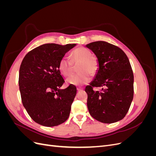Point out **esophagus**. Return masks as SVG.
<instances>
[{
	"mask_svg": "<svg viewBox=\"0 0 156 156\" xmlns=\"http://www.w3.org/2000/svg\"><path fill=\"white\" fill-rule=\"evenodd\" d=\"M83 88H81V87H77V90L78 91H82V90H83Z\"/></svg>",
	"mask_w": 156,
	"mask_h": 156,
	"instance_id": "1",
	"label": "esophagus"
}]
</instances>
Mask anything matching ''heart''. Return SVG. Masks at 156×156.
I'll return each instance as SVG.
<instances>
[{
    "mask_svg": "<svg viewBox=\"0 0 156 156\" xmlns=\"http://www.w3.org/2000/svg\"><path fill=\"white\" fill-rule=\"evenodd\" d=\"M69 58L62 57L59 61L58 69L64 76L69 77L73 73L74 66H77V74L67 79V83L74 86L87 84L92 76H95L99 69V62L88 49L80 47L71 52Z\"/></svg>",
    "mask_w": 156,
    "mask_h": 156,
    "instance_id": "heart-1",
    "label": "heart"
}]
</instances>
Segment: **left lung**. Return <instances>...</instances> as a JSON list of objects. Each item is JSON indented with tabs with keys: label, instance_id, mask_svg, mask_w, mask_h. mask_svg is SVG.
<instances>
[{
	"label": "left lung",
	"instance_id": "obj_1",
	"mask_svg": "<svg viewBox=\"0 0 156 156\" xmlns=\"http://www.w3.org/2000/svg\"><path fill=\"white\" fill-rule=\"evenodd\" d=\"M86 47L96 55L99 62L95 79L85 88L90 114L105 124L123 119L134 93V77L128 58L119 47L106 41L92 42ZM94 87L103 88L94 91Z\"/></svg>",
	"mask_w": 156,
	"mask_h": 156
}]
</instances>
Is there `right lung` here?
Here are the masks:
<instances>
[{"instance_id": "1", "label": "right lung", "mask_w": 156, "mask_h": 156, "mask_svg": "<svg viewBox=\"0 0 156 156\" xmlns=\"http://www.w3.org/2000/svg\"><path fill=\"white\" fill-rule=\"evenodd\" d=\"M75 44H46L28 53L22 60L19 86L23 105L36 123L47 127L66 121L77 88L64 80L58 69L60 60Z\"/></svg>"}]
</instances>
